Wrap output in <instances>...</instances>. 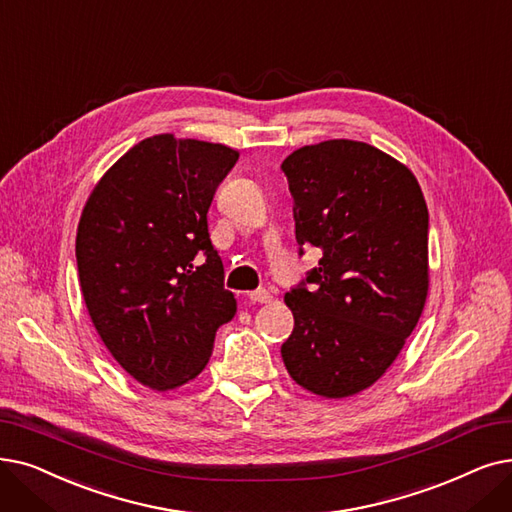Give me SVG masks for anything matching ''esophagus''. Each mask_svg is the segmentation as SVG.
<instances>
[{"label": "esophagus", "mask_w": 512, "mask_h": 512, "mask_svg": "<svg viewBox=\"0 0 512 512\" xmlns=\"http://www.w3.org/2000/svg\"><path fill=\"white\" fill-rule=\"evenodd\" d=\"M249 299L253 303H272V295H270V291H265V288H259V291L249 293Z\"/></svg>", "instance_id": "1"}]
</instances>
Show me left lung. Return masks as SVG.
<instances>
[{
    "label": "left lung",
    "instance_id": "1",
    "mask_svg": "<svg viewBox=\"0 0 512 512\" xmlns=\"http://www.w3.org/2000/svg\"><path fill=\"white\" fill-rule=\"evenodd\" d=\"M301 247L318 268L284 295L295 328L291 379L326 399L374 385L418 324L429 293V211L414 173L355 140L309 144L282 163Z\"/></svg>",
    "mask_w": 512,
    "mask_h": 512
}]
</instances>
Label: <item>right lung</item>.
<instances>
[{
    "label": "right lung",
    "mask_w": 512,
    "mask_h": 512,
    "mask_svg": "<svg viewBox=\"0 0 512 512\" xmlns=\"http://www.w3.org/2000/svg\"><path fill=\"white\" fill-rule=\"evenodd\" d=\"M238 150L159 133L94 186L77 226L81 293L119 366L154 391L201 374L215 330L234 318L207 211Z\"/></svg>",
    "instance_id": "obj_1"
}]
</instances>
